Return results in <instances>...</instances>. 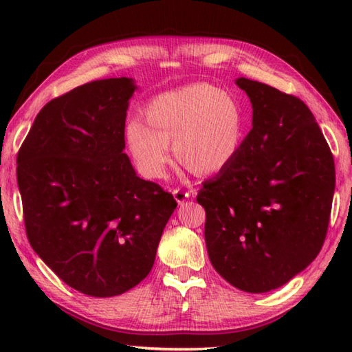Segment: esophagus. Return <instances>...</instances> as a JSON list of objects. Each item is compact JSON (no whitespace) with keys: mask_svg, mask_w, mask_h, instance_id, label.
<instances>
[{"mask_svg":"<svg viewBox=\"0 0 352 352\" xmlns=\"http://www.w3.org/2000/svg\"><path fill=\"white\" fill-rule=\"evenodd\" d=\"M172 194H174V199L177 200L178 205H182L183 201H186L190 195L195 194V189L192 190H183V189H174L172 190Z\"/></svg>","mask_w":352,"mask_h":352,"instance_id":"34e87169","label":"esophagus"}]
</instances>
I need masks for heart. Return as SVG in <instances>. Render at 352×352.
Wrapping results in <instances>:
<instances>
[{
  "label": "heart",
  "mask_w": 352,
  "mask_h": 352,
  "mask_svg": "<svg viewBox=\"0 0 352 352\" xmlns=\"http://www.w3.org/2000/svg\"><path fill=\"white\" fill-rule=\"evenodd\" d=\"M148 126L133 121L127 144L136 168L158 180L170 163V147L178 158L201 175H212L234 162L245 138V113L233 94L210 83H194L153 98L146 109Z\"/></svg>",
  "instance_id": "b5f03b06"
}]
</instances>
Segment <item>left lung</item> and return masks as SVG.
I'll list each match as a JSON object with an SVG mask.
<instances>
[{
  "instance_id": "obj_1",
  "label": "left lung",
  "mask_w": 352,
  "mask_h": 352,
  "mask_svg": "<svg viewBox=\"0 0 352 352\" xmlns=\"http://www.w3.org/2000/svg\"><path fill=\"white\" fill-rule=\"evenodd\" d=\"M253 129L228 168L204 183L205 242L214 269L231 285L264 294L317 258L329 225L336 166L301 99L239 77Z\"/></svg>"
}]
</instances>
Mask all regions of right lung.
Here are the masks:
<instances>
[{"label":"right lung","mask_w":352,"mask_h":352,"mask_svg":"<svg viewBox=\"0 0 352 352\" xmlns=\"http://www.w3.org/2000/svg\"><path fill=\"white\" fill-rule=\"evenodd\" d=\"M136 85L94 80L47 102L16 157L29 243L82 294L107 298L152 270L172 194L136 175L124 129Z\"/></svg>","instance_id":"add662e5"}]
</instances>
